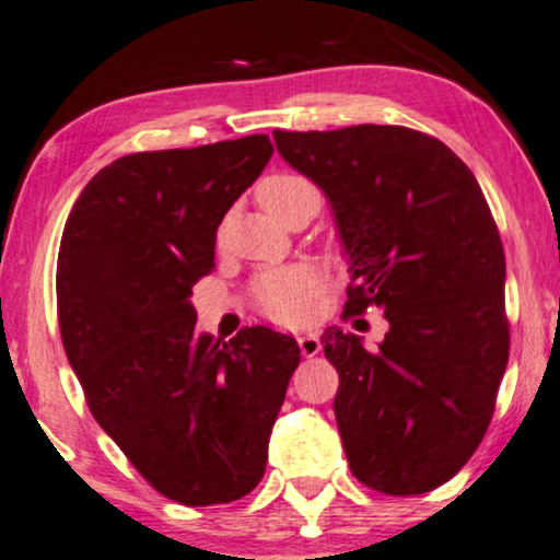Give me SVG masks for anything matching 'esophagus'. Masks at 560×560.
I'll list each match as a JSON object with an SVG mask.
<instances>
[{
	"label": "esophagus",
	"instance_id": "34e87169",
	"mask_svg": "<svg viewBox=\"0 0 560 560\" xmlns=\"http://www.w3.org/2000/svg\"><path fill=\"white\" fill-rule=\"evenodd\" d=\"M298 347H301L303 358H314V354L322 352V339H318L316 331H306L298 337Z\"/></svg>",
	"mask_w": 560,
	"mask_h": 560
}]
</instances>
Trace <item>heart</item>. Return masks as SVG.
I'll return each mask as SVG.
<instances>
[{
	"label": "heart",
	"mask_w": 560,
	"mask_h": 560,
	"mask_svg": "<svg viewBox=\"0 0 560 560\" xmlns=\"http://www.w3.org/2000/svg\"><path fill=\"white\" fill-rule=\"evenodd\" d=\"M257 195L267 213L282 223L298 213L314 215L322 206L318 187L303 174H272L259 185ZM316 290L318 275L306 265L280 267V270H270L254 280V298H257L259 308L280 322H303L314 306Z\"/></svg>",
	"instance_id": "b5f03b06"
}]
</instances>
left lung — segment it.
<instances>
[{"instance_id": "obj_1", "label": "left lung", "mask_w": 560, "mask_h": 560, "mask_svg": "<svg viewBox=\"0 0 560 560\" xmlns=\"http://www.w3.org/2000/svg\"><path fill=\"white\" fill-rule=\"evenodd\" d=\"M329 200L350 265L345 316L383 311L386 339L329 326L334 413L354 478L390 497L450 481L481 445L510 358L504 249L474 172L401 126L275 130Z\"/></svg>"}]
</instances>
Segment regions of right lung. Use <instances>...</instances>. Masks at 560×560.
Returning <instances> with one entry per match:
<instances>
[{
	"label": "right lung",
	"mask_w": 560,
	"mask_h": 560,
	"mask_svg": "<svg viewBox=\"0 0 560 560\" xmlns=\"http://www.w3.org/2000/svg\"><path fill=\"white\" fill-rule=\"evenodd\" d=\"M272 156L267 136L115 159L71 208L56 267L63 350L86 406L138 474L187 506L229 504L262 481L301 350L244 326L198 331L192 285L215 231Z\"/></svg>",
	"instance_id": "obj_1"
}]
</instances>
